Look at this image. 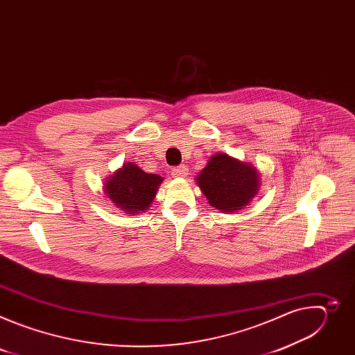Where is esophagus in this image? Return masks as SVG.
I'll use <instances>...</instances> for the list:
<instances>
[{"instance_id":"esophagus-1","label":"esophagus","mask_w":355,"mask_h":355,"mask_svg":"<svg viewBox=\"0 0 355 355\" xmlns=\"http://www.w3.org/2000/svg\"><path fill=\"white\" fill-rule=\"evenodd\" d=\"M188 174V168L185 166H177L171 170L173 177H185Z\"/></svg>"}]
</instances>
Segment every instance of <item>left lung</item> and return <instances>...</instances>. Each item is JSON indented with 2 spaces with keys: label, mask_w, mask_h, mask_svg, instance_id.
I'll return each instance as SVG.
<instances>
[{
  "label": "left lung",
  "mask_w": 355,
  "mask_h": 355,
  "mask_svg": "<svg viewBox=\"0 0 355 355\" xmlns=\"http://www.w3.org/2000/svg\"><path fill=\"white\" fill-rule=\"evenodd\" d=\"M196 182L211 207L222 212H234L243 209L257 193L260 177L256 167L227 155H215Z\"/></svg>",
  "instance_id": "obj_1"
}]
</instances>
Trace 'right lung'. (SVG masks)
<instances>
[{
  "label": "right lung",
  "instance_id": "right-lung-1",
  "mask_svg": "<svg viewBox=\"0 0 355 355\" xmlns=\"http://www.w3.org/2000/svg\"><path fill=\"white\" fill-rule=\"evenodd\" d=\"M163 178L147 174L139 166L128 163L105 184V193L123 214H141L150 208Z\"/></svg>",
  "mask_w": 355,
  "mask_h": 355
}]
</instances>
